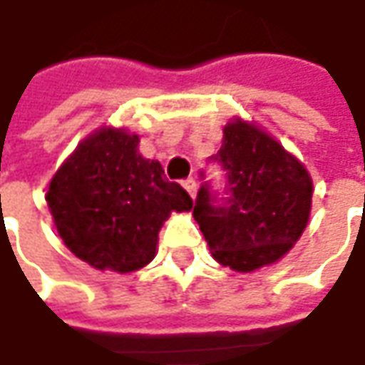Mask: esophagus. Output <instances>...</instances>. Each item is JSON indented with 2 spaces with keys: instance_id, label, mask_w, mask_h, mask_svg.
Segmentation results:
<instances>
[{
  "instance_id": "34e87169",
  "label": "esophagus",
  "mask_w": 365,
  "mask_h": 365,
  "mask_svg": "<svg viewBox=\"0 0 365 365\" xmlns=\"http://www.w3.org/2000/svg\"><path fill=\"white\" fill-rule=\"evenodd\" d=\"M183 187L187 190V194L192 195V197H195V194H197V183H195L194 178L185 180V182H183Z\"/></svg>"
}]
</instances>
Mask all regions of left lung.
<instances>
[{"mask_svg": "<svg viewBox=\"0 0 365 365\" xmlns=\"http://www.w3.org/2000/svg\"><path fill=\"white\" fill-rule=\"evenodd\" d=\"M210 161L224 170L222 195L202 183L194 218L224 267L250 272L283 258L305 230L313 182L283 145L246 120L224 127L220 151ZM204 175V173H202Z\"/></svg>", "mask_w": 365, "mask_h": 365, "instance_id": "obj_1", "label": "left lung"}]
</instances>
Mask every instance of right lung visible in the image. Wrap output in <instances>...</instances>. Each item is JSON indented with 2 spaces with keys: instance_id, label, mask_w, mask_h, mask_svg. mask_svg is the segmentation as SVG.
Segmentation results:
<instances>
[{
  "instance_id": "add662e5",
  "label": "right lung",
  "mask_w": 365,
  "mask_h": 365,
  "mask_svg": "<svg viewBox=\"0 0 365 365\" xmlns=\"http://www.w3.org/2000/svg\"><path fill=\"white\" fill-rule=\"evenodd\" d=\"M137 147V135L98 129L62 163L46 194L64 245L98 270L131 272L151 262L163 222L194 206Z\"/></svg>"
}]
</instances>
